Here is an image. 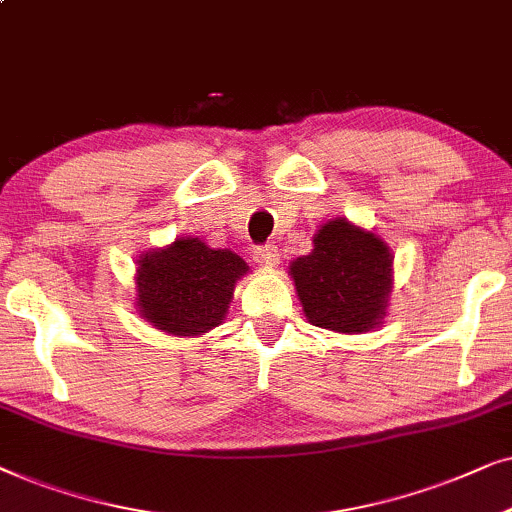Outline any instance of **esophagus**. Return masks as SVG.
<instances>
[{"instance_id": "34e87169", "label": "esophagus", "mask_w": 512, "mask_h": 512, "mask_svg": "<svg viewBox=\"0 0 512 512\" xmlns=\"http://www.w3.org/2000/svg\"><path fill=\"white\" fill-rule=\"evenodd\" d=\"M255 260L264 264V267H276L281 262V255H278L276 245H262V248L255 250Z\"/></svg>"}]
</instances>
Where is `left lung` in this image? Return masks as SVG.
Segmentation results:
<instances>
[{"mask_svg":"<svg viewBox=\"0 0 512 512\" xmlns=\"http://www.w3.org/2000/svg\"><path fill=\"white\" fill-rule=\"evenodd\" d=\"M297 297L311 325L370 332L386 316L393 255L377 234L335 217L313 236V250L290 264Z\"/></svg>","mask_w":512,"mask_h":512,"instance_id":"left-lung-1","label":"left lung"}]
</instances>
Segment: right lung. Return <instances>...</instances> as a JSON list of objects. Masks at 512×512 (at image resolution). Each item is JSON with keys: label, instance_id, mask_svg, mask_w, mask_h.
I'll list each match as a JSON object with an SVG mask.
<instances>
[{"label": "right lung", "instance_id": "right-lung-1", "mask_svg": "<svg viewBox=\"0 0 512 512\" xmlns=\"http://www.w3.org/2000/svg\"><path fill=\"white\" fill-rule=\"evenodd\" d=\"M248 274L236 252L177 238L138 260V309L156 330L196 337L224 320L238 278Z\"/></svg>", "mask_w": 512, "mask_h": 512}]
</instances>
